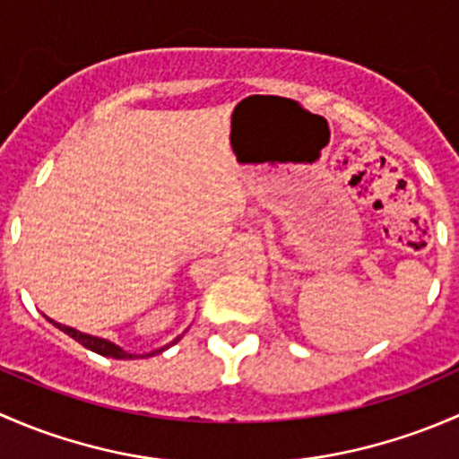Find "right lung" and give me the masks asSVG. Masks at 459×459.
I'll list each match as a JSON object with an SVG mask.
<instances>
[{"label": "right lung", "instance_id": "add662e5", "mask_svg": "<svg viewBox=\"0 0 459 459\" xmlns=\"http://www.w3.org/2000/svg\"><path fill=\"white\" fill-rule=\"evenodd\" d=\"M46 319H48V322L53 324V326H57L59 331H64V333H66L68 337H73V340H75V342H80V344L84 346V349L92 351V353H97V355H104V358H113V359H140V358H151V355H157V353H161V351H166V349H169V346L178 344V342L182 340V335H184V333H186V331H184L182 335H178V337H175L173 342H170V344L161 346V349H155V351H151V353H142V355H137V353H128V351H124L122 346L113 344V342H110V340H104V337L88 335V333H82V331H77V328H73V326H66V324H59V322H55V319H50V317H46Z\"/></svg>", "mask_w": 459, "mask_h": 459}]
</instances>
